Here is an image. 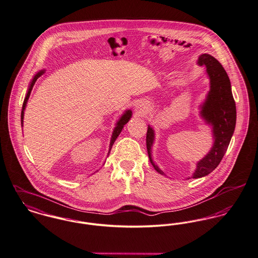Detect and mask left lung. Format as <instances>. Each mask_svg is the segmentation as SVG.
<instances>
[{"label": "left lung", "instance_id": "obj_1", "mask_svg": "<svg viewBox=\"0 0 258 258\" xmlns=\"http://www.w3.org/2000/svg\"><path fill=\"white\" fill-rule=\"evenodd\" d=\"M199 65L207 67V73L211 80V91L202 106V117L212 125L214 143L212 150L197 164L193 178H200L211 173L219 165L227 151L231 137L236 125V104L231 91V83L226 71L213 56L202 54L198 60ZM154 141V132L148 126L146 134V146L153 167L164 174L151 158V146Z\"/></svg>", "mask_w": 258, "mask_h": 258}]
</instances>
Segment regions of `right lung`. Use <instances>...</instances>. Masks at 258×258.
<instances>
[{
  "mask_svg": "<svg viewBox=\"0 0 258 258\" xmlns=\"http://www.w3.org/2000/svg\"><path fill=\"white\" fill-rule=\"evenodd\" d=\"M43 73H44V71H41V72H39L36 76L34 77V79H33V81H32V83H31L30 87H29V90H28V92H27V94H26V97H25V99H24V102H23V105H22V112H21V122L23 121V116H24V109H25V106H26V103H27V100H28V98H29V96H30L31 91H32V89H33V86L35 85V82L37 81V79L39 78V77L41 76V75H43ZM131 117H132V111L131 110H127L122 116L121 117V119L119 120V121L117 122V126L115 127V130H114V132H113V135H112V138H111V142H110V148H109V152L111 150V148H112V146H113V144H114V142H115V140L117 139V137H119V135L121 134V130H122V127H123V125L128 121V120L131 119Z\"/></svg>",
  "mask_w": 258,
  "mask_h": 258,
  "instance_id": "add662e5",
  "label": "right lung"
}]
</instances>
